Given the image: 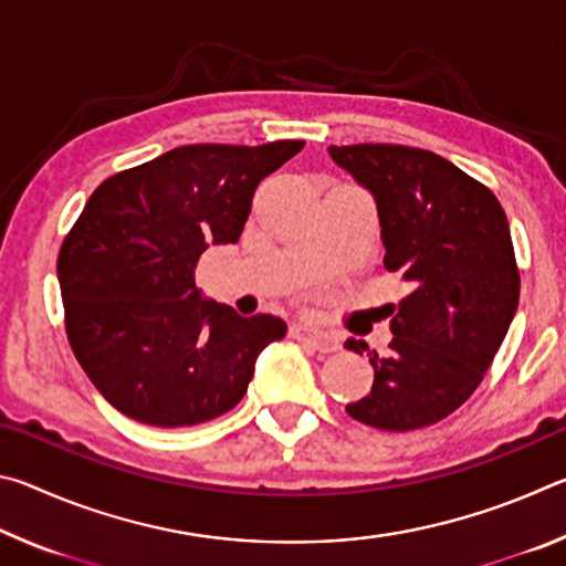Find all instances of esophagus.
<instances>
[{
	"label": "esophagus",
	"instance_id": "esophagus-1",
	"mask_svg": "<svg viewBox=\"0 0 566 566\" xmlns=\"http://www.w3.org/2000/svg\"><path fill=\"white\" fill-rule=\"evenodd\" d=\"M292 334L300 342L312 344L317 352H337L339 349V339L334 337L332 332L317 327V324H294Z\"/></svg>",
	"mask_w": 566,
	"mask_h": 566
}]
</instances>
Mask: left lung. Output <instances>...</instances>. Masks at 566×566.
I'll list each match as a JSON object with an SVG mask.
<instances>
[{"label":"left lung","instance_id":"left-lung-1","mask_svg":"<svg viewBox=\"0 0 566 566\" xmlns=\"http://www.w3.org/2000/svg\"><path fill=\"white\" fill-rule=\"evenodd\" d=\"M334 165L375 197L385 266L407 284L389 306V354L344 347L375 367L367 397L347 405L361 424L409 432L472 397L520 304L510 222L484 185L452 161L401 145L329 147Z\"/></svg>","mask_w":566,"mask_h":566}]
</instances>
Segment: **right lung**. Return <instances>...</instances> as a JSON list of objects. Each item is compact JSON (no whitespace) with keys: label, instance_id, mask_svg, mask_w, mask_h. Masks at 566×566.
I'll use <instances>...</instances> for the list:
<instances>
[{"label":"right lung","instance_id":"1","mask_svg":"<svg viewBox=\"0 0 566 566\" xmlns=\"http://www.w3.org/2000/svg\"><path fill=\"white\" fill-rule=\"evenodd\" d=\"M302 147L187 145L94 189L56 276L74 357L122 415L195 427L242 401L286 324L207 300L195 266L209 244L239 242L256 185Z\"/></svg>","mask_w":566,"mask_h":566}]
</instances>
